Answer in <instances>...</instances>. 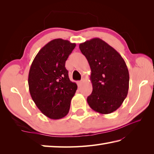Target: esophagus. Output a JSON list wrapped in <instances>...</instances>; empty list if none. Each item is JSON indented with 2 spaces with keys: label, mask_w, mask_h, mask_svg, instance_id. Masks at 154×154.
I'll return each instance as SVG.
<instances>
[{
  "label": "esophagus",
  "mask_w": 154,
  "mask_h": 154,
  "mask_svg": "<svg viewBox=\"0 0 154 154\" xmlns=\"http://www.w3.org/2000/svg\"><path fill=\"white\" fill-rule=\"evenodd\" d=\"M82 83H83V81H79L77 82V85H78V87H80L81 85H82Z\"/></svg>",
  "instance_id": "esophagus-1"
}]
</instances>
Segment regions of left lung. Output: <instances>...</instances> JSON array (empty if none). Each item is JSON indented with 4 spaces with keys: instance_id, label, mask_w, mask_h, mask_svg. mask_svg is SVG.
Returning <instances> with one entry per match:
<instances>
[{
    "instance_id": "8db88e82",
    "label": "left lung",
    "mask_w": 154,
    "mask_h": 154,
    "mask_svg": "<svg viewBox=\"0 0 154 154\" xmlns=\"http://www.w3.org/2000/svg\"><path fill=\"white\" fill-rule=\"evenodd\" d=\"M89 62L93 91L87 97L89 106L106 114L116 110L126 99L129 88V73L119 52L100 38L79 44Z\"/></svg>"
}]
</instances>
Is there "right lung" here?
Masks as SVG:
<instances>
[{
    "instance_id": "add662e5",
    "label": "right lung",
    "mask_w": 154,
    "mask_h": 154,
    "mask_svg": "<svg viewBox=\"0 0 154 154\" xmlns=\"http://www.w3.org/2000/svg\"><path fill=\"white\" fill-rule=\"evenodd\" d=\"M75 46L68 40L55 39L39 51L31 65L28 85L32 99L41 112L51 119L67 115L77 89L65 67Z\"/></svg>"
}]
</instances>
